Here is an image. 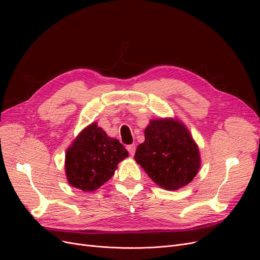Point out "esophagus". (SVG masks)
I'll return each mask as SVG.
<instances>
[{
  "instance_id": "esophagus-1",
  "label": "esophagus",
  "mask_w": 260,
  "mask_h": 260,
  "mask_svg": "<svg viewBox=\"0 0 260 260\" xmlns=\"http://www.w3.org/2000/svg\"><path fill=\"white\" fill-rule=\"evenodd\" d=\"M127 149H128L129 154H130L131 156H133V155H135V153H136V149H137V147H136V145H135V144H130V145H128V146H127Z\"/></svg>"
}]
</instances>
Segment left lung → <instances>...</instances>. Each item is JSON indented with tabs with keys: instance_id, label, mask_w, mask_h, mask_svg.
Here are the masks:
<instances>
[{
	"instance_id": "obj_1",
	"label": "left lung",
	"mask_w": 260,
	"mask_h": 260,
	"mask_svg": "<svg viewBox=\"0 0 260 260\" xmlns=\"http://www.w3.org/2000/svg\"><path fill=\"white\" fill-rule=\"evenodd\" d=\"M135 155L147 176L165 190L185 186L198 175L201 155L185 124L176 118L152 119Z\"/></svg>"
}]
</instances>
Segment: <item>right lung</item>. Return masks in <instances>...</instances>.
Masks as SVG:
<instances>
[{"mask_svg":"<svg viewBox=\"0 0 260 260\" xmlns=\"http://www.w3.org/2000/svg\"><path fill=\"white\" fill-rule=\"evenodd\" d=\"M128 155L119 141L108 137L96 122H92L66 151L68 183L83 192L95 191L113 177L118 164Z\"/></svg>","mask_w":260,"mask_h":260,"instance_id":"right-lung-1","label":"right lung"}]
</instances>
